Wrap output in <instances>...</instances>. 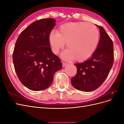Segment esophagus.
<instances>
[{"instance_id":"obj_1","label":"esophagus","mask_w":124,"mask_h":124,"mask_svg":"<svg viewBox=\"0 0 124 124\" xmlns=\"http://www.w3.org/2000/svg\"><path fill=\"white\" fill-rule=\"evenodd\" d=\"M62 67H65L67 65V63H66L65 62H62Z\"/></svg>"}]
</instances>
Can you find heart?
Listing matches in <instances>:
<instances>
[{"mask_svg":"<svg viewBox=\"0 0 124 124\" xmlns=\"http://www.w3.org/2000/svg\"><path fill=\"white\" fill-rule=\"evenodd\" d=\"M48 40L54 54H57L67 43L68 49L62 53V57L82 62L94 53L99 42V32L92 24L72 22L60 26L58 32L51 31Z\"/></svg>","mask_w":124,"mask_h":124,"instance_id":"1","label":"heart"}]
</instances>
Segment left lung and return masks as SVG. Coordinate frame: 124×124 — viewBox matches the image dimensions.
<instances>
[{"mask_svg": "<svg viewBox=\"0 0 124 124\" xmlns=\"http://www.w3.org/2000/svg\"><path fill=\"white\" fill-rule=\"evenodd\" d=\"M96 25L100 33L98 46L91 57L75 64L77 73L71 79L73 87L83 92L98 88L106 79L114 62L113 42L102 27Z\"/></svg>", "mask_w": 124, "mask_h": 124, "instance_id": "left-lung-1", "label": "left lung"}]
</instances>
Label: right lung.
<instances>
[{
	"label": "right lung",
	"instance_id": "1",
	"mask_svg": "<svg viewBox=\"0 0 124 124\" xmlns=\"http://www.w3.org/2000/svg\"><path fill=\"white\" fill-rule=\"evenodd\" d=\"M56 21H36L18 37L13 53L14 69L21 83L33 91L51 85L55 73L62 68L61 60L52 52L48 40Z\"/></svg>",
	"mask_w": 124,
	"mask_h": 124
}]
</instances>
